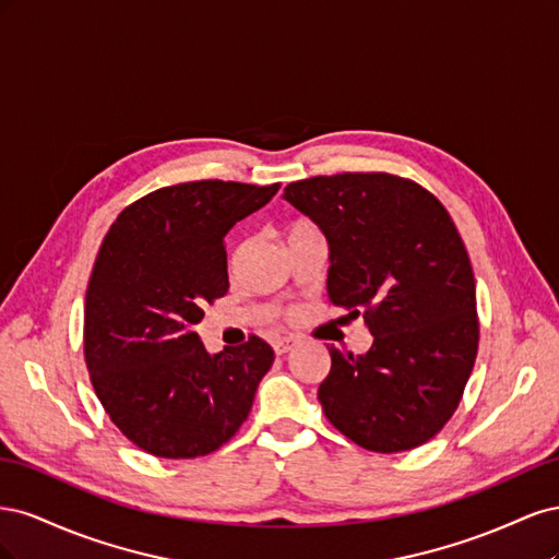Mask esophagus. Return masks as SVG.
Segmentation results:
<instances>
[{"label":"esophagus","mask_w":559,"mask_h":559,"mask_svg":"<svg viewBox=\"0 0 559 559\" xmlns=\"http://www.w3.org/2000/svg\"><path fill=\"white\" fill-rule=\"evenodd\" d=\"M296 343H298L296 337H277V341L273 343V349H275V354H286L296 347Z\"/></svg>","instance_id":"34e87169"}]
</instances>
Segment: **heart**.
Instances as JSON below:
<instances>
[{
  "label": "heart",
  "mask_w": 559,
  "mask_h": 559,
  "mask_svg": "<svg viewBox=\"0 0 559 559\" xmlns=\"http://www.w3.org/2000/svg\"><path fill=\"white\" fill-rule=\"evenodd\" d=\"M308 230H314V228H310L308 224H300V226H296V228L289 233V238H292V235H298V233H308Z\"/></svg>",
  "instance_id": "1"
}]
</instances>
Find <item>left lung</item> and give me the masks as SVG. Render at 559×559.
<instances>
[{
    "label": "left lung",
    "instance_id": "1",
    "mask_svg": "<svg viewBox=\"0 0 559 559\" xmlns=\"http://www.w3.org/2000/svg\"><path fill=\"white\" fill-rule=\"evenodd\" d=\"M284 200L329 242L331 306L361 314L373 335L357 357L329 347L324 415L373 452L427 443L460 405L478 354L476 280L448 210L386 173L294 181Z\"/></svg>",
    "mask_w": 559,
    "mask_h": 559
}]
</instances>
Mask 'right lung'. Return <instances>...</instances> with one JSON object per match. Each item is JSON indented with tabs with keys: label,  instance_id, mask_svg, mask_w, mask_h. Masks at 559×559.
Returning <instances> with one entry per match:
<instances>
[{
	"label": "right lung",
	"instance_id": "right-lung-1",
	"mask_svg": "<svg viewBox=\"0 0 559 559\" xmlns=\"http://www.w3.org/2000/svg\"><path fill=\"white\" fill-rule=\"evenodd\" d=\"M280 183L186 181L118 214L86 292L83 352L114 425L163 460L228 443L247 419L275 352L251 335L210 354L195 324L228 292L226 235Z\"/></svg>",
	"mask_w": 559,
	"mask_h": 559
}]
</instances>
